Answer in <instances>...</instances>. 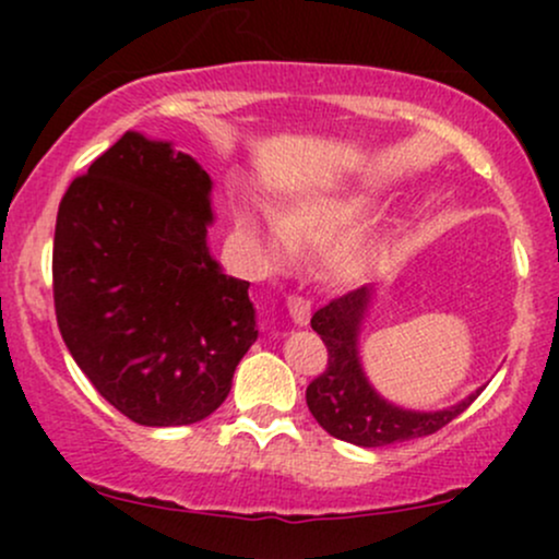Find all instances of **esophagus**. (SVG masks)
Returning <instances> with one entry per match:
<instances>
[{"mask_svg":"<svg viewBox=\"0 0 559 559\" xmlns=\"http://www.w3.org/2000/svg\"><path fill=\"white\" fill-rule=\"evenodd\" d=\"M286 307H288V316L297 325H307L310 323V301L305 297H297V294H292V297L286 299Z\"/></svg>","mask_w":559,"mask_h":559,"instance_id":"obj_1","label":"esophagus"}]
</instances>
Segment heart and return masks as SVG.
Returning a JSON list of instances; mask_svg holds the SVG:
<instances>
[{
  "mask_svg": "<svg viewBox=\"0 0 559 559\" xmlns=\"http://www.w3.org/2000/svg\"><path fill=\"white\" fill-rule=\"evenodd\" d=\"M376 202V191L368 186H344L329 191H305L288 199L281 213L262 207L260 202L243 199L236 207V226L260 258L271 265H278L292 258L297 241L329 243V265L342 278H357L368 273L378 252H381V234L373 228H355Z\"/></svg>",
  "mask_w": 559,
  "mask_h": 559,
  "instance_id": "1",
  "label": "heart"
}]
</instances>
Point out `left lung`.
<instances>
[{
    "instance_id": "obj_1",
    "label": "left lung",
    "mask_w": 559,
    "mask_h": 559,
    "mask_svg": "<svg viewBox=\"0 0 559 559\" xmlns=\"http://www.w3.org/2000/svg\"><path fill=\"white\" fill-rule=\"evenodd\" d=\"M370 299L373 288L362 286L331 299L312 316V331L329 346V368L307 386V407L331 436L357 447H386L436 433L465 413L478 391L454 407L433 413H415L383 400L365 378L357 352Z\"/></svg>"
}]
</instances>
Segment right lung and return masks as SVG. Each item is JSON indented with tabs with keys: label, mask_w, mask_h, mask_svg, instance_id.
<instances>
[{
	"label": "right lung",
	"mask_w": 559,
	"mask_h": 559,
	"mask_svg": "<svg viewBox=\"0 0 559 559\" xmlns=\"http://www.w3.org/2000/svg\"><path fill=\"white\" fill-rule=\"evenodd\" d=\"M210 191L194 157L128 131L60 202L57 325L94 389L139 426L213 415L258 342L249 281L210 254Z\"/></svg>",
	"instance_id": "obj_1"
}]
</instances>
